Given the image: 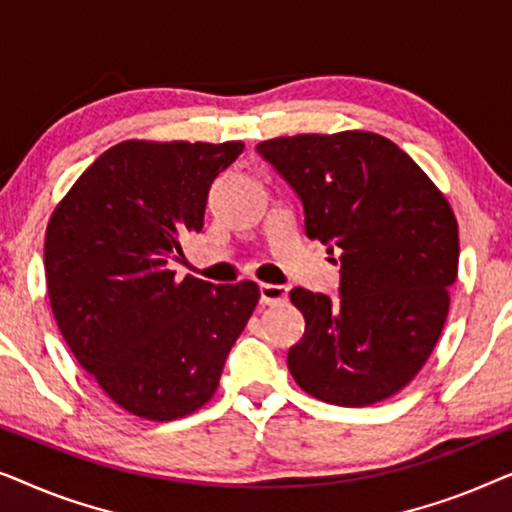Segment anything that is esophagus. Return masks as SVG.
<instances>
[{
  "label": "esophagus",
  "mask_w": 512,
  "mask_h": 512,
  "mask_svg": "<svg viewBox=\"0 0 512 512\" xmlns=\"http://www.w3.org/2000/svg\"><path fill=\"white\" fill-rule=\"evenodd\" d=\"M258 291H261L263 305H282L286 303V298H289V289L282 284H261Z\"/></svg>",
  "instance_id": "obj_1"
}]
</instances>
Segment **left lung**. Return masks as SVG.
<instances>
[{"label": "left lung", "mask_w": 512, "mask_h": 512, "mask_svg": "<svg viewBox=\"0 0 512 512\" xmlns=\"http://www.w3.org/2000/svg\"><path fill=\"white\" fill-rule=\"evenodd\" d=\"M256 151L298 193L305 233L340 258V298L293 289L305 333L293 380L319 401L363 408L401 391L450 310L459 228L450 202L391 139L366 130L296 135Z\"/></svg>", "instance_id": "1"}]
</instances>
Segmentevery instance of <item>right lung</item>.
<instances>
[{
  "instance_id": "obj_1",
  "label": "right lung",
  "mask_w": 512,
  "mask_h": 512,
  "mask_svg": "<svg viewBox=\"0 0 512 512\" xmlns=\"http://www.w3.org/2000/svg\"><path fill=\"white\" fill-rule=\"evenodd\" d=\"M242 142H139L104 151L46 228L53 317L81 368L132 415L202 408L258 303L256 282H179L170 258L200 233L212 181Z\"/></svg>"
}]
</instances>
